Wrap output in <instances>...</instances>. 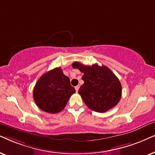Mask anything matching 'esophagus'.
Here are the masks:
<instances>
[{
  "label": "esophagus",
  "mask_w": 155,
  "mask_h": 155,
  "mask_svg": "<svg viewBox=\"0 0 155 155\" xmlns=\"http://www.w3.org/2000/svg\"><path fill=\"white\" fill-rule=\"evenodd\" d=\"M79 86H76V87H75V89L76 92H78V91H79Z\"/></svg>",
  "instance_id": "esophagus-1"
}]
</instances>
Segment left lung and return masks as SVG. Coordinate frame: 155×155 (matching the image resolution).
<instances>
[{"label":"left lung","mask_w":155,"mask_h":155,"mask_svg":"<svg viewBox=\"0 0 155 155\" xmlns=\"http://www.w3.org/2000/svg\"><path fill=\"white\" fill-rule=\"evenodd\" d=\"M72 67L84 74V83L79 94L89 109L103 113L119 103L121 97V83L108 67L98 64L84 66L79 62H74Z\"/></svg>","instance_id":"8db88e82"}]
</instances>
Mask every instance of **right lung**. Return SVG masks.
<instances>
[{
	"label": "right lung",
	"mask_w": 155,
	"mask_h": 155,
	"mask_svg": "<svg viewBox=\"0 0 155 155\" xmlns=\"http://www.w3.org/2000/svg\"><path fill=\"white\" fill-rule=\"evenodd\" d=\"M76 92L70 79L59 67L41 76L34 88V99L41 110L48 113L60 112L71 96Z\"/></svg>",
	"instance_id": "1"
}]
</instances>
